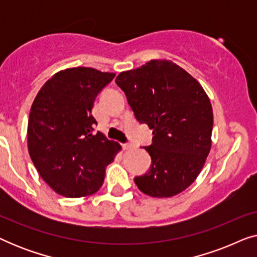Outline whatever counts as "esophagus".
Listing matches in <instances>:
<instances>
[{"mask_svg":"<svg viewBox=\"0 0 257 257\" xmlns=\"http://www.w3.org/2000/svg\"><path fill=\"white\" fill-rule=\"evenodd\" d=\"M121 146L124 150H131L133 145L131 143H124V144H121Z\"/></svg>","mask_w":257,"mask_h":257,"instance_id":"34e87169","label":"esophagus"}]
</instances>
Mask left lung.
<instances>
[{
  "mask_svg": "<svg viewBox=\"0 0 257 257\" xmlns=\"http://www.w3.org/2000/svg\"><path fill=\"white\" fill-rule=\"evenodd\" d=\"M137 120L153 130L152 144L144 146L152 159L136 185L154 198L177 195L192 185L210 151L213 110L198 80L170 61H150L119 73Z\"/></svg>",
  "mask_w": 257,
  "mask_h": 257,
  "instance_id": "8db88e82",
  "label": "left lung"
}]
</instances>
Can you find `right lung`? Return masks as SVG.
<instances>
[{
  "mask_svg": "<svg viewBox=\"0 0 257 257\" xmlns=\"http://www.w3.org/2000/svg\"><path fill=\"white\" fill-rule=\"evenodd\" d=\"M114 73L68 69L38 91L28 122V150L42 179L66 198L91 195L104 182L105 167L120 150L94 133V99Z\"/></svg>",
  "mask_w": 257,
  "mask_h": 257,
  "instance_id": "right-lung-1",
  "label": "right lung"
}]
</instances>
